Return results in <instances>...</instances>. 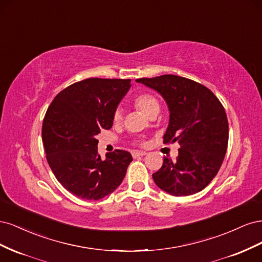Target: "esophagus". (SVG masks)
<instances>
[{
	"mask_svg": "<svg viewBox=\"0 0 262 262\" xmlns=\"http://www.w3.org/2000/svg\"><path fill=\"white\" fill-rule=\"evenodd\" d=\"M144 155H146V152H143V150H133L132 152V156L134 158H137L139 156H144Z\"/></svg>",
	"mask_w": 262,
	"mask_h": 262,
	"instance_id": "1",
	"label": "esophagus"
}]
</instances>
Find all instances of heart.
<instances>
[{"instance_id":"heart-1","label":"heart","mask_w":262,"mask_h":262,"mask_svg":"<svg viewBox=\"0 0 262 262\" xmlns=\"http://www.w3.org/2000/svg\"><path fill=\"white\" fill-rule=\"evenodd\" d=\"M133 104L147 117L158 113L161 108L160 102H158L156 97H154L152 94H148V93H142L137 95V96L133 98ZM113 118H114V121L116 122L120 121L122 119L121 110L116 109Z\"/></svg>"}]
</instances>
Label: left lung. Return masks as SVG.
Listing matches in <instances>:
<instances>
[{
  "label": "left lung",
  "instance_id": "1",
  "mask_svg": "<svg viewBox=\"0 0 262 262\" xmlns=\"http://www.w3.org/2000/svg\"><path fill=\"white\" fill-rule=\"evenodd\" d=\"M162 95L169 110L164 143L178 142L175 162L164 157L153 173L158 188L171 195L201 191L216 176L228 143V121L217 97L202 84L172 74L139 78Z\"/></svg>",
  "mask_w": 262,
  "mask_h": 262
}]
</instances>
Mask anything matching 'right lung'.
Instances as JSON below:
<instances>
[{
    "instance_id": "obj_1",
    "label": "right lung",
    "mask_w": 262,
    "mask_h": 262,
    "mask_svg": "<svg viewBox=\"0 0 262 262\" xmlns=\"http://www.w3.org/2000/svg\"><path fill=\"white\" fill-rule=\"evenodd\" d=\"M131 80L87 78L54 97L42 124L47 161L68 191L84 200L114 192L132 162L129 152L116 149L101 160L96 137L114 123V113L130 90Z\"/></svg>"
}]
</instances>
